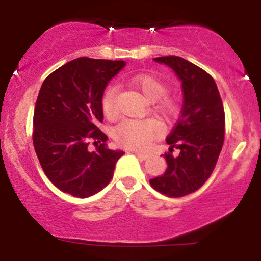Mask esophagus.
<instances>
[{"instance_id":"obj_1","label":"esophagus","mask_w":261,"mask_h":261,"mask_svg":"<svg viewBox=\"0 0 261 261\" xmlns=\"http://www.w3.org/2000/svg\"><path fill=\"white\" fill-rule=\"evenodd\" d=\"M135 154L137 155V157L141 158V160H147V158L149 157V153H147V152H140V151H133Z\"/></svg>"}]
</instances>
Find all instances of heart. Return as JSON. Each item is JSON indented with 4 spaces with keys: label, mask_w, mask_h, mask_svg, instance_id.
Returning a JSON list of instances; mask_svg holds the SVG:
<instances>
[{
    "label": "heart",
    "mask_w": 261,
    "mask_h": 261,
    "mask_svg": "<svg viewBox=\"0 0 261 261\" xmlns=\"http://www.w3.org/2000/svg\"><path fill=\"white\" fill-rule=\"evenodd\" d=\"M128 83L140 89L148 100L153 101V113L162 120L174 118L179 112L178 101L166 95L168 87L163 81L151 74H137L128 79ZM118 88L110 87L104 93L101 108L107 118H114L116 114L115 99ZM161 125L155 120H122L113 131V137L120 146L134 149H143L160 133Z\"/></svg>",
    "instance_id": "b5f03b06"
}]
</instances>
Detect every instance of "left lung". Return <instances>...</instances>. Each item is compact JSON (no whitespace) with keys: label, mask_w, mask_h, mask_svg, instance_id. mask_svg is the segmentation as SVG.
<instances>
[{"label":"left lung","mask_w":261,"mask_h":261,"mask_svg":"<svg viewBox=\"0 0 261 261\" xmlns=\"http://www.w3.org/2000/svg\"><path fill=\"white\" fill-rule=\"evenodd\" d=\"M153 60L172 68L180 80L182 106L166 139V173L149 184L164 195L180 197L201 188L216 167L224 140V109L216 82L202 68L179 56ZM174 149H178L176 156Z\"/></svg>","instance_id":"obj_1"}]
</instances>
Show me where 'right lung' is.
<instances>
[{"label": "right lung", "instance_id": "obj_1", "mask_svg": "<svg viewBox=\"0 0 261 261\" xmlns=\"http://www.w3.org/2000/svg\"><path fill=\"white\" fill-rule=\"evenodd\" d=\"M125 61L79 58L45 79L33 118V143L45 175L64 193L92 196L112 180L124 154L107 147L103 121L104 89ZM96 149L91 152V141Z\"/></svg>", "mask_w": 261, "mask_h": 261}]
</instances>
